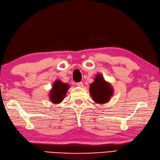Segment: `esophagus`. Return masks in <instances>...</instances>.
Masks as SVG:
<instances>
[{
  "mask_svg": "<svg viewBox=\"0 0 160 160\" xmlns=\"http://www.w3.org/2000/svg\"><path fill=\"white\" fill-rule=\"evenodd\" d=\"M76 85H77L78 87H80V88H82V87H83V82H77Z\"/></svg>",
  "mask_w": 160,
  "mask_h": 160,
  "instance_id": "esophagus-1",
  "label": "esophagus"
}]
</instances>
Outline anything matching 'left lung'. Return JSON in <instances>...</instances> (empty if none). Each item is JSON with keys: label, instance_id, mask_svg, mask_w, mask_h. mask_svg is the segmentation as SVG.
Masks as SVG:
<instances>
[{"label": "left lung", "instance_id": "1", "mask_svg": "<svg viewBox=\"0 0 160 160\" xmlns=\"http://www.w3.org/2000/svg\"><path fill=\"white\" fill-rule=\"evenodd\" d=\"M89 90L92 100L101 105L109 102L114 94V89L111 84L107 82L99 72L96 75L94 82L90 84Z\"/></svg>", "mask_w": 160, "mask_h": 160}]
</instances>
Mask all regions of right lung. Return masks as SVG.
Returning a JSON list of instances; mask_svg holds the SVG:
<instances>
[{
  "mask_svg": "<svg viewBox=\"0 0 160 160\" xmlns=\"http://www.w3.org/2000/svg\"><path fill=\"white\" fill-rule=\"evenodd\" d=\"M70 85L67 83H63L60 80H55L49 93V98L53 104L60 103L64 99Z\"/></svg>",
  "mask_w": 160,
  "mask_h": 160,
  "instance_id": "add662e5",
  "label": "right lung"
}]
</instances>
